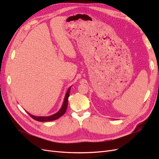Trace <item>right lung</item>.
<instances>
[{"instance_id":"add662e5","label":"right lung","mask_w":159,"mask_h":159,"mask_svg":"<svg viewBox=\"0 0 159 159\" xmlns=\"http://www.w3.org/2000/svg\"><path fill=\"white\" fill-rule=\"evenodd\" d=\"M70 88L68 89V91H67V93L66 94L64 103H63V105H62L61 108L59 110V111L56 113V114L51 115V116H49V117H36V116H34V115H30V113H28L30 115V116L32 119H34V120H36V121H41V122L50 121H54V120L57 119L65 113L67 109V107H68V98L70 96Z\"/></svg>"}]
</instances>
